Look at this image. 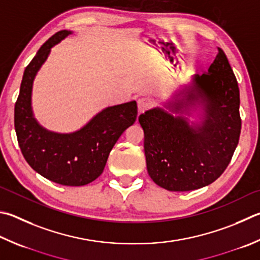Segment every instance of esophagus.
<instances>
[{
	"label": "esophagus",
	"instance_id": "obj_1",
	"mask_svg": "<svg viewBox=\"0 0 260 260\" xmlns=\"http://www.w3.org/2000/svg\"><path fill=\"white\" fill-rule=\"evenodd\" d=\"M153 106V100L152 99H150L148 96H144V98H141L139 99L138 101V107H139V112H144L148 109H150L151 107Z\"/></svg>",
	"mask_w": 260,
	"mask_h": 260
}]
</instances>
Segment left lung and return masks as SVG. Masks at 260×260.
<instances>
[{
  "label": "left lung",
  "instance_id": "1",
  "mask_svg": "<svg viewBox=\"0 0 260 260\" xmlns=\"http://www.w3.org/2000/svg\"><path fill=\"white\" fill-rule=\"evenodd\" d=\"M206 120L192 128L182 117L161 109L140 115L144 131L146 168L152 181L168 191H192L215 182L228 168L241 133L240 89L224 51L218 48L208 73L196 77ZM182 106L176 105V110Z\"/></svg>",
  "mask_w": 260,
  "mask_h": 260
}]
</instances>
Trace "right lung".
I'll return each mask as SVG.
<instances>
[{
    "label": "right lung",
    "instance_id": "add662e5",
    "mask_svg": "<svg viewBox=\"0 0 260 260\" xmlns=\"http://www.w3.org/2000/svg\"><path fill=\"white\" fill-rule=\"evenodd\" d=\"M69 34L55 32L26 67L15 106V128L23 158L35 172L61 185L81 186L101 175L117 140L136 120L138 105L108 107L73 134L52 133L37 124L30 108L32 81L52 46Z\"/></svg>",
    "mask_w": 260,
    "mask_h": 260
}]
</instances>
